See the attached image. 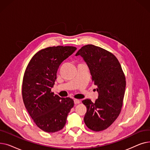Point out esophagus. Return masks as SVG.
<instances>
[{"instance_id":"34e87169","label":"esophagus","mask_w":150,"mask_h":150,"mask_svg":"<svg viewBox=\"0 0 150 150\" xmlns=\"http://www.w3.org/2000/svg\"><path fill=\"white\" fill-rule=\"evenodd\" d=\"M74 104H75V105H76V104H78V103H80V101L79 100L74 99Z\"/></svg>"}]
</instances>
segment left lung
<instances>
[{"label":"left lung","instance_id":"1","mask_svg":"<svg viewBox=\"0 0 150 150\" xmlns=\"http://www.w3.org/2000/svg\"><path fill=\"white\" fill-rule=\"evenodd\" d=\"M88 65L92 80L97 86L95 102L85 99L87 108L84 121L94 131L106 129L119 115L123 105L126 80L120 62L114 55L101 47L86 45L77 52Z\"/></svg>","mask_w":150,"mask_h":150}]
</instances>
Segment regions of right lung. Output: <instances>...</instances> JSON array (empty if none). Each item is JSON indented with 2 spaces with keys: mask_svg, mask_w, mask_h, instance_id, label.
<instances>
[{
  "mask_svg": "<svg viewBox=\"0 0 150 150\" xmlns=\"http://www.w3.org/2000/svg\"><path fill=\"white\" fill-rule=\"evenodd\" d=\"M76 50L72 46L47 47L34 55L25 71L23 103L37 127L45 132H54L64 128L74 105L72 98L54 95L51 89L60 64Z\"/></svg>",
  "mask_w": 150,
  "mask_h": 150,
  "instance_id": "add662e5",
  "label": "right lung"
}]
</instances>
